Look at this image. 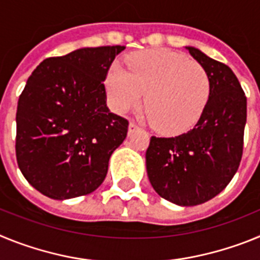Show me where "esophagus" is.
Here are the masks:
<instances>
[{
    "label": "esophagus",
    "mask_w": 260,
    "mask_h": 260,
    "mask_svg": "<svg viewBox=\"0 0 260 260\" xmlns=\"http://www.w3.org/2000/svg\"><path fill=\"white\" fill-rule=\"evenodd\" d=\"M139 126L137 125V123L135 122H130L128 123V135L130 134H133V133H135V132H138V130H139Z\"/></svg>",
    "instance_id": "1"
}]
</instances>
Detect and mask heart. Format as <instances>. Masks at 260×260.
I'll use <instances>...</instances> for the list:
<instances>
[{
    "instance_id": "heart-1",
    "label": "heart",
    "mask_w": 260,
    "mask_h": 260,
    "mask_svg": "<svg viewBox=\"0 0 260 260\" xmlns=\"http://www.w3.org/2000/svg\"><path fill=\"white\" fill-rule=\"evenodd\" d=\"M105 86L110 107L117 113L139 104L147 92L148 117L157 130L168 134L195 125L211 93L207 70L169 49L138 53L128 61V71L112 66Z\"/></svg>"
}]
</instances>
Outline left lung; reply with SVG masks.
<instances>
[{
    "label": "left lung",
    "mask_w": 260,
    "mask_h": 260,
    "mask_svg": "<svg viewBox=\"0 0 260 260\" xmlns=\"http://www.w3.org/2000/svg\"><path fill=\"white\" fill-rule=\"evenodd\" d=\"M208 73L211 93L197 125L181 135L151 137L147 174L161 198L197 206L221 192L240 167L246 125V96L229 66L186 47Z\"/></svg>",
    "instance_id": "obj_1"
}]
</instances>
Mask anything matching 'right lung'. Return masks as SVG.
<instances>
[{"label": "right lung", "instance_id": "right-lung-1", "mask_svg": "<svg viewBox=\"0 0 260 260\" xmlns=\"http://www.w3.org/2000/svg\"><path fill=\"white\" fill-rule=\"evenodd\" d=\"M125 47L82 48L49 57L32 71L18 100L15 152L20 172L52 199L95 191L128 121L109 112L104 80Z\"/></svg>", "mask_w": 260, "mask_h": 260}]
</instances>
